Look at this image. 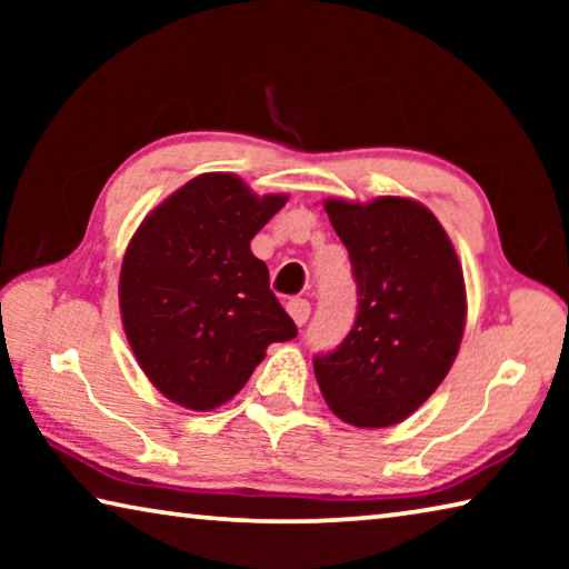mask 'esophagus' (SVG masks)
<instances>
[{
	"instance_id": "34e87169",
	"label": "esophagus",
	"mask_w": 569,
	"mask_h": 569,
	"mask_svg": "<svg viewBox=\"0 0 569 569\" xmlns=\"http://www.w3.org/2000/svg\"><path fill=\"white\" fill-rule=\"evenodd\" d=\"M286 311L291 313L296 326H303L308 321V316H311V303H308L306 298H291V301L286 303Z\"/></svg>"
}]
</instances>
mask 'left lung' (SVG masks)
I'll use <instances>...</instances> for the list:
<instances>
[{
  "mask_svg": "<svg viewBox=\"0 0 569 569\" xmlns=\"http://www.w3.org/2000/svg\"><path fill=\"white\" fill-rule=\"evenodd\" d=\"M349 250L359 311L349 336L313 359L329 409L361 429L417 411L455 363L467 321L457 250L427 206L381 196L323 203Z\"/></svg>",
  "mask_w": 569,
  "mask_h": 569,
  "instance_id": "obj_1",
  "label": "left lung"
}]
</instances>
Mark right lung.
Here are the masks:
<instances>
[{
  "mask_svg": "<svg viewBox=\"0 0 569 569\" xmlns=\"http://www.w3.org/2000/svg\"><path fill=\"white\" fill-rule=\"evenodd\" d=\"M288 196L258 198L230 172H206L152 210L120 268V313L140 369L162 397L210 411L236 397L296 323L250 240Z\"/></svg>",
  "mask_w": 569,
  "mask_h": 569,
  "instance_id": "1",
  "label": "right lung"
}]
</instances>
